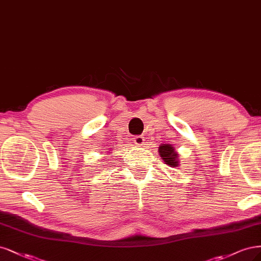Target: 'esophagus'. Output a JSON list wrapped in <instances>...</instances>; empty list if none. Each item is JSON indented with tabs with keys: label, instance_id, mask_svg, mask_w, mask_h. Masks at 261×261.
Wrapping results in <instances>:
<instances>
[{
	"label": "esophagus",
	"instance_id": "34e87169",
	"mask_svg": "<svg viewBox=\"0 0 261 261\" xmlns=\"http://www.w3.org/2000/svg\"><path fill=\"white\" fill-rule=\"evenodd\" d=\"M133 142L136 143L138 146H143V145H144V143H145V138L142 137V136H137V137L133 138Z\"/></svg>",
	"mask_w": 261,
	"mask_h": 261
}]
</instances>
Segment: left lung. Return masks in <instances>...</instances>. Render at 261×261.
Returning <instances> with one entry per match:
<instances>
[{
  "instance_id": "8db88e82",
  "label": "left lung",
  "mask_w": 261,
  "mask_h": 261,
  "mask_svg": "<svg viewBox=\"0 0 261 261\" xmlns=\"http://www.w3.org/2000/svg\"><path fill=\"white\" fill-rule=\"evenodd\" d=\"M158 153L161 155L163 161L172 168H175L179 166V159H178V153L175 152L174 147L171 144H161L158 148Z\"/></svg>"
}]
</instances>
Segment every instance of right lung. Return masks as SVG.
<instances>
[{"instance_id":"right-lung-1","label":"right lung","mask_w":261,"mask_h":261,"mask_svg":"<svg viewBox=\"0 0 261 261\" xmlns=\"http://www.w3.org/2000/svg\"><path fill=\"white\" fill-rule=\"evenodd\" d=\"M109 153H112V152H109Z\"/></svg>"}]
</instances>
